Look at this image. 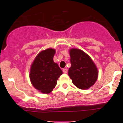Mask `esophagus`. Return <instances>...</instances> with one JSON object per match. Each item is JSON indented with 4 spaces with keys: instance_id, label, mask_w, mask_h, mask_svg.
<instances>
[{
    "instance_id": "34e87169",
    "label": "esophagus",
    "mask_w": 123,
    "mask_h": 123,
    "mask_svg": "<svg viewBox=\"0 0 123 123\" xmlns=\"http://www.w3.org/2000/svg\"><path fill=\"white\" fill-rule=\"evenodd\" d=\"M63 72L64 73H67L68 72V69L66 68L63 69Z\"/></svg>"
}]
</instances>
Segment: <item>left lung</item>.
Instances as JSON below:
<instances>
[{"mask_svg":"<svg viewBox=\"0 0 123 123\" xmlns=\"http://www.w3.org/2000/svg\"><path fill=\"white\" fill-rule=\"evenodd\" d=\"M71 66L68 74L74 86L86 90L97 81L98 72L95 65L87 54L76 49L70 50Z\"/></svg>","mask_w":123,"mask_h":123,"instance_id":"1","label":"left lung"}]
</instances>
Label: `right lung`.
Listing matches in <instances>:
<instances>
[{
  "mask_svg": "<svg viewBox=\"0 0 123 123\" xmlns=\"http://www.w3.org/2000/svg\"><path fill=\"white\" fill-rule=\"evenodd\" d=\"M55 51L48 49L41 51L35 58L30 71V79L32 85L43 94L53 91L62 71L53 61Z\"/></svg>",
  "mask_w": 123,
  "mask_h": 123,
  "instance_id": "right-lung-1",
  "label": "right lung"
}]
</instances>
